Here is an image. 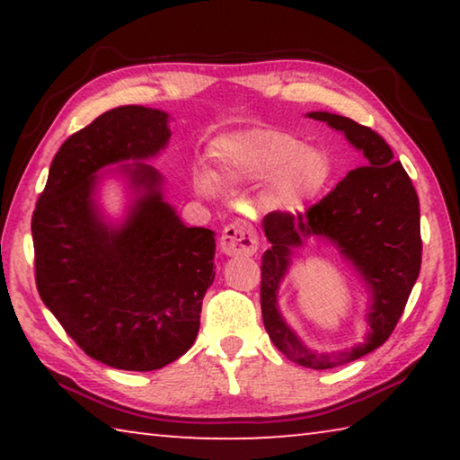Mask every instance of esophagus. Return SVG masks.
<instances>
[{
    "mask_svg": "<svg viewBox=\"0 0 460 460\" xmlns=\"http://www.w3.org/2000/svg\"><path fill=\"white\" fill-rule=\"evenodd\" d=\"M258 233L247 221H233L221 235V252L225 255H253L258 252Z\"/></svg>",
    "mask_w": 460,
    "mask_h": 460,
    "instance_id": "esophagus-1",
    "label": "esophagus"
}]
</instances>
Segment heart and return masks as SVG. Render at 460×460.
<instances>
[{"instance_id": "1", "label": "heart", "mask_w": 460, "mask_h": 460, "mask_svg": "<svg viewBox=\"0 0 460 460\" xmlns=\"http://www.w3.org/2000/svg\"><path fill=\"white\" fill-rule=\"evenodd\" d=\"M211 155L223 176L239 182L271 178V202L279 208H300L321 197L334 174L332 158L298 136L278 129H247L215 139ZM200 192H215V178L197 176Z\"/></svg>"}]
</instances>
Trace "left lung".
<instances>
[{
	"mask_svg": "<svg viewBox=\"0 0 460 460\" xmlns=\"http://www.w3.org/2000/svg\"><path fill=\"white\" fill-rule=\"evenodd\" d=\"M308 118L345 134L365 155V166L349 172L306 213H270L261 227L271 243L261 258V316L274 345L288 359L310 369H331L376 351L394 332L422 263L420 202L402 162L371 128L342 115L313 111ZM308 236L326 238L360 271L372 294L368 339L339 354H314L279 314L277 290L293 249Z\"/></svg>",
	"mask_w": 460,
	"mask_h": 460,
	"instance_id": "left-lung-1",
	"label": "left lung"
}]
</instances>
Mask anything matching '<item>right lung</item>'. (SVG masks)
<instances>
[{
	"label": "right lung",
	"instance_id": "1",
	"mask_svg": "<svg viewBox=\"0 0 460 460\" xmlns=\"http://www.w3.org/2000/svg\"><path fill=\"white\" fill-rule=\"evenodd\" d=\"M168 113L123 105L76 131L54 155L32 217L36 288L46 308L93 359L154 371L192 347L213 284L215 233L186 227L162 194ZM122 167L137 199L119 226L94 200L101 167Z\"/></svg>",
	"mask_w": 460,
	"mask_h": 460
}]
</instances>
